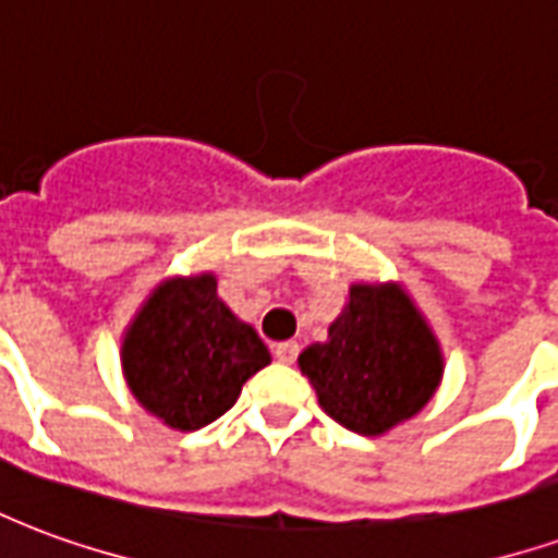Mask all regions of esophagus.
Listing matches in <instances>:
<instances>
[{
	"instance_id": "esophagus-1",
	"label": "esophagus",
	"mask_w": 558,
	"mask_h": 558,
	"mask_svg": "<svg viewBox=\"0 0 558 558\" xmlns=\"http://www.w3.org/2000/svg\"><path fill=\"white\" fill-rule=\"evenodd\" d=\"M275 359H278L280 364H292L295 359H299V343L295 340H283V343H275Z\"/></svg>"
}]
</instances>
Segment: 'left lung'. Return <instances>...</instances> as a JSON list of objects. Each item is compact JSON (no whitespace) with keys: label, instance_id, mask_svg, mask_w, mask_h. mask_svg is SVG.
Segmentation results:
<instances>
[{"label":"left lung","instance_id":"obj_1","mask_svg":"<svg viewBox=\"0 0 558 558\" xmlns=\"http://www.w3.org/2000/svg\"><path fill=\"white\" fill-rule=\"evenodd\" d=\"M299 367L331 418L379 436L424 410L442 379V350L398 283H352L328 340L311 343Z\"/></svg>","mask_w":558,"mask_h":558}]
</instances>
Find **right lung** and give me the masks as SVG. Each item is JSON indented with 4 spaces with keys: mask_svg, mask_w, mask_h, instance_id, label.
<instances>
[{
    "mask_svg": "<svg viewBox=\"0 0 558 558\" xmlns=\"http://www.w3.org/2000/svg\"><path fill=\"white\" fill-rule=\"evenodd\" d=\"M268 362L259 335L218 299L215 275L163 280L122 340L131 395L172 430L220 418Z\"/></svg>",
    "mask_w": 558,
    "mask_h": 558,
    "instance_id": "add662e5",
    "label": "right lung"
}]
</instances>
